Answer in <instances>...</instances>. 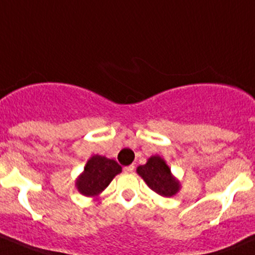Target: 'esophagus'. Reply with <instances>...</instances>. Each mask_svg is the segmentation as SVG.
Listing matches in <instances>:
<instances>
[{
  "label": "esophagus",
  "instance_id": "esophagus-1",
  "mask_svg": "<svg viewBox=\"0 0 255 255\" xmlns=\"http://www.w3.org/2000/svg\"><path fill=\"white\" fill-rule=\"evenodd\" d=\"M133 170H134V165H133V164L125 168V173H133Z\"/></svg>",
  "mask_w": 255,
  "mask_h": 255
}]
</instances>
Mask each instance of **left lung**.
Instances as JSON below:
<instances>
[{
	"label": "left lung",
	"instance_id": "8db88e82",
	"mask_svg": "<svg viewBox=\"0 0 255 255\" xmlns=\"http://www.w3.org/2000/svg\"><path fill=\"white\" fill-rule=\"evenodd\" d=\"M137 173L154 192L164 197L174 196L180 190V182L173 176L165 160L159 155L150 156L146 164L138 166Z\"/></svg>",
	"mask_w": 255,
	"mask_h": 255
}]
</instances>
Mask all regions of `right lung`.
Listing matches in <instances>:
<instances>
[{
	"label": "right lung",
	"mask_w": 255,
	"mask_h": 255,
	"mask_svg": "<svg viewBox=\"0 0 255 255\" xmlns=\"http://www.w3.org/2000/svg\"><path fill=\"white\" fill-rule=\"evenodd\" d=\"M121 171L122 168L113 159L94 155L87 160L84 171L76 180V187L80 194L95 197L101 194Z\"/></svg>",
	"instance_id": "1"
}]
</instances>
